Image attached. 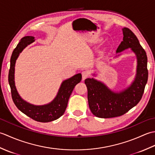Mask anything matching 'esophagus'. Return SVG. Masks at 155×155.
<instances>
[{"label":"esophagus","instance_id":"obj_1","mask_svg":"<svg viewBox=\"0 0 155 155\" xmlns=\"http://www.w3.org/2000/svg\"><path fill=\"white\" fill-rule=\"evenodd\" d=\"M88 77V72L87 71H83L82 72V80L84 81Z\"/></svg>","mask_w":155,"mask_h":155}]
</instances>
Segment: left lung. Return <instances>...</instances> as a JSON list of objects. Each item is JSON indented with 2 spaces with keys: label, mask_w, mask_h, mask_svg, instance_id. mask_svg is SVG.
<instances>
[{
  "label": "left lung",
  "mask_w": 155,
  "mask_h": 155,
  "mask_svg": "<svg viewBox=\"0 0 155 155\" xmlns=\"http://www.w3.org/2000/svg\"><path fill=\"white\" fill-rule=\"evenodd\" d=\"M123 40L117 49L120 53L131 48L136 55L137 66L134 80L130 86L120 91L114 92L103 82L94 78L85 79L88 90V106L94 116L99 118H113L125 114L139 103L148 80L147 57L136 35L129 28L123 29ZM118 54L116 57L120 56ZM93 76H96L93 74Z\"/></svg>",
  "instance_id": "obj_1"
}]
</instances>
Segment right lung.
<instances>
[{
  "label": "right lung",
  "instance_id": "add662e5",
  "mask_svg": "<svg viewBox=\"0 0 155 155\" xmlns=\"http://www.w3.org/2000/svg\"><path fill=\"white\" fill-rule=\"evenodd\" d=\"M35 41V37L27 36L23 37L13 51L11 58V67L8 73V83L11 87L13 102L22 113L32 119L48 123L60 118L64 113L68 101L76 84L79 83L82 75L78 73L62 82L57 96L51 103L44 105H35L23 100L20 96L15 86V70L16 59L23 49Z\"/></svg>",
  "mask_w": 155,
  "mask_h": 155
}]
</instances>
